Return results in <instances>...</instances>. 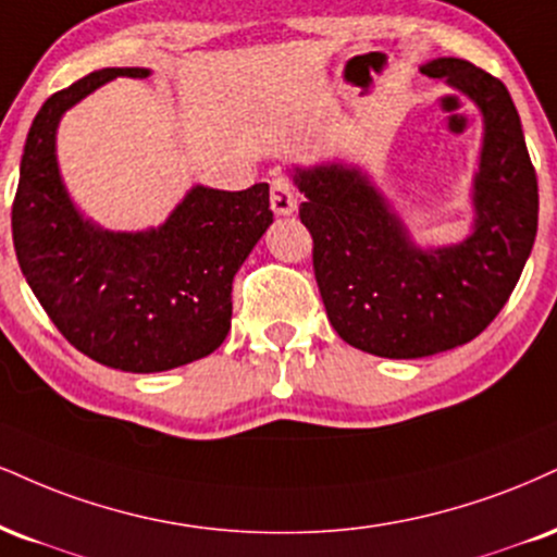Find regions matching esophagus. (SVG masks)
<instances>
[{
  "label": "esophagus",
  "instance_id": "34e87169",
  "mask_svg": "<svg viewBox=\"0 0 557 557\" xmlns=\"http://www.w3.org/2000/svg\"><path fill=\"white\" fill-rule=\"evenodd\" d=\"M270 205L274 214H293L298 207V191L290 181L277 176L272 181V189H270Z\"/></svg>",
  "mask_w": 557,
  "mask_h": 557
}]
</instances>
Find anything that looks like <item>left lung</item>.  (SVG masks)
<instances>
[{
	"label": "left lung",
	"mask_w": 557,
	"mask_h": 557,
	"mask_svg": "<svg viewBox=\"0 0 557 557\" xmlns=\"http://www.w3.org/2000/svg\"><path fill=\"white\" fill-rule=\"evenodd\" d=\"M478 106L485 124L474 225L461 244L420 249L373 181L343 163L296 169L313 274L339 337L379 358H425L485 330L519 283L537 236V173L498 77L465 59L420 66Z\"/></svg>",
	"instance_id": "left-lung-1"
}]
</instances>
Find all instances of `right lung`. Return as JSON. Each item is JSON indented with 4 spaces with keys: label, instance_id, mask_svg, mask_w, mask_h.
Returning a JSON list of instances; mask_svg holds the SVG:
<instances>
[{
    "label": "right lung",
    "instance_id": "obj_1",
    "mask_svg": "<svg viewBox=\"0 0 557 557\" xmlns=\"http://www.w3.org/2000/svg\"><path fill=\"white\" fill-rule=\"evenodd\" d=\"M145 66H109L53 92L33 119L12 205L20 270L66 343L100 366L160 373L205 358L231 330L233 277L272 223L270 186H194L160 227L103 231L83 218L57 163L64 111Z\"/></svg>",
    "mask_w": 557,
    "mask_h": 557
}]
</instances>
